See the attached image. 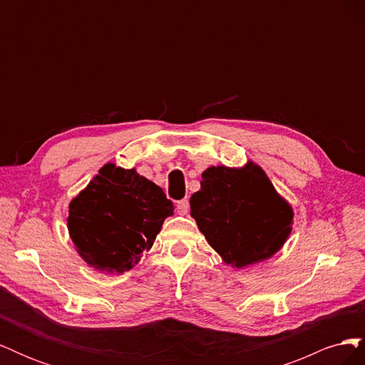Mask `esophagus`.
<instances>
[{
    "label": "esophagus",
    "mask_w": 365,
    "mask_h": 365,
    "mask_svg": "<svg viewBox=\"0 0 365 365\" xmlns=\"http://www.w3.org/2000/svg\"><path fill=\"white\" fill-rule=\"evenodd\" d=\"M189 207H190V204L187 200H181L176 202V210H178L180 215H187V212H189Z\"/></svg>",
    "instance_id": "obj_1"
}]
</instances>
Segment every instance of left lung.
I'll use <instances>...</instances> for the list:
<instances>
[{
    "instance_id": "left-lung-1",
    "label": "left lung",
    "mask_w": 365,
    "mask_h": 365,
    "mask_svg": "<svg viewBox=\"0 0 365 365\" xmlns=\"http://www.w3.org/2000/svg\"><path fill=\"white\" fill-rule=\"evenodd\" d=\"M190 215L210 247L239 269L274 256L294 219L292 207L252 161L240 169L208 168L190 197Z\"/></svg>"
}]
</instances>
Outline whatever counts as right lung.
Returning <instances> with one entry per match:
<instances>
[{"instance_id": "add662e5", "label": "right lung", "mask_w": 365, "mask_h": 365, "mask_svg": "<svg viewBox=\"0 0 365 365\" xmlns=\"http://www.w3.org/2000/svg\"><path fill=\"white\" fill-rule=\"evenodd\" d=\"M173 208L161 187L108 163L70 202V237L93 268L121 274L150 250Z\"/></svg>"}]
</instances>
